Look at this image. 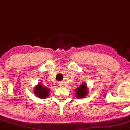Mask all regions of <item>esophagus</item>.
<instances>
[{
  "label": "esophagus",
  "instance_id": "esophagus-1",
  "mask_svg": "<svg viewBox=\"0 0 130 130\" xmlns=\"http://www.w3.org/2000/svg\"><path fill=\"white\" fill-rule=\"evenodd\" d=\"M59 86H61L62 85V83H59Z\"/></svg>",
  "mask_w": 130,
  "mask_h": 130
}]
</instances>
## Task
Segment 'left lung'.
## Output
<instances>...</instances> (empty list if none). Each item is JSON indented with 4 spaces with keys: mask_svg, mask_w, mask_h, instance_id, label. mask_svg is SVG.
Segmentation results:
<instances>
[{
    "mask_svg": "<svg viewBox=\"0 0 130 130\" xmlns=\"http://www.w3.org/2000/svg\"><path fill=\"white\" fill-rule=\"evenodd\" d=\"M74 92L76 98H79V99L85 98L88 94V88H87V84L83 82L79 87H77L75 90Z\"/></svg>",
    "mask_w": 130,
    "mask_h": 130,
    "instance_id": "1",
    "label": "left lung"
}]
</instances>
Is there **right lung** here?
<instances>
[{
  "label": "right lung",
  "instance_id": "1",
  "mask_svg": "<svg viewBox=\"0 0 130 130\" xmlns=\"http://www.w3.org/2000/svg\"><path fill=\"white\" fill-rule=\"evenodd\" d=\"M50 88H47L42 85V81H40L37 85L35 86L33 88V93L36 97L41 99H45L49 95Z\"/></svg>",
  "mask_w": 130,
  "mask_h": 130
}]
</instances>
